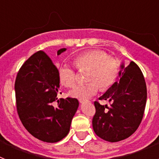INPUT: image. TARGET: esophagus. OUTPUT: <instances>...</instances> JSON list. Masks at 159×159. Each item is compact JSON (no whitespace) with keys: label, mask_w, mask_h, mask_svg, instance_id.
I'll list each match as a JSON object with an SVG mask.
<instances>
[{"label":"esophagus","mask_w":159,"mask_h":159,"mask_svg":"<svg viewBox=\"0 0 159 159\" xmlns=\"http://www.w3.org/2000/svg\"><path fill=\"white\" fill-rule=\"evenodd\" d=\"M80 103H84V102H86L87 101V99H80Z\"/></svg>","instance_id":"obj_1"}]
</instances>
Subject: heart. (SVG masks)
I'll return each instance as SVG.
<instances>
[{"mask_svg": "<svg viewBox=\"0 0 159 159\" xmlns=\"http://www.w3.org/2000/svg\"><path fill=\"white\" fill-rule=\"evenodd\" d=\"M79 70H88L87 80L91 82L78 84L70 92L73 98L86 99L93 96L101 90H107L117 80L119 75V64L118 60L109 58L104 51L91 50L78 55L73 60ZM60 82L66 88H72L75 84L76 75L71 66L63 64L58 68Z\"/></svg>", "mask_w": 159, "mask_h": 159, "instance_id": "heart-1", "label": "heart"}]
</instances>
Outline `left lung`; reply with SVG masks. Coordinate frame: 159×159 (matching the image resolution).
Masks as SVG:
<instances>
[{
	"label": "left lung",
	"mask_w": 159,
	"mask_h": 159,
	"mask_svg": "<svg viewBox=\"0 0 159 159\" xmlns=\"http://www.w3.org/2000/svg\"><path fill=\"white\" fill-rule=\"evenodd\" d=\"M115 84L99 99L111 106L95 102L92 127L99 138L111 143L127 139L137 130L145 110L147 86L143 73L133 61L127 67L122 63Z\"/></svg>",
	"instance_id": "1"
}]
</instances>
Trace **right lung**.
I'll return each instance as SVG.
<instances>
[{
	"instance_id": "1",
	"label": "right lung",
	"mask_w": 159,
	"mask_h": 159,
	"mask_svg": "<svg viewBox=\"0 0 159 159\" xmlns=\"http://www.w3.org/2000/svg\"><path fill=\"white\" fill-rule=\"evenodd\" d=\"M66 50H58L57 56ZM59 88L58 70L42 51L26 60L15 82L16 108L22 124L32 136L46 143H57L67 136L79 107L75 98L58 99Z\"/></svg>"
}]
</instances>
